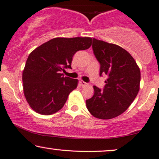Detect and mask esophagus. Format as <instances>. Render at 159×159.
Listing matches in <instances>:
<instances>
[{"label": "esophagus", "mask_w": 159, "mask_h": 159, "mask_svg": "<svg viewBox=\"0 0 159 159\" xmlns=\"http://www.w3.org/2000/svg\"><path fill=\"white\" fill-rule=\"evenodd\" d=\"M80 86H86L87 84H88L87 83L84 81V80H80Z\"/></svg>", "instance_id": "esophagus-1"}]
</instances>
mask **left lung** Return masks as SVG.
<instances>
[{
    "label": "left lung",
    "mask_w": 159,
    "mask_h": 159,
    "mask_svg": "<svg viewBox=\"0 0 159 159\" xmlns=\"http://www.w3.org/2000/svg\"><path fill=\"white\" fill-rule=\"evenodd\" d=\"M93 52L100 64L99 75L107 76L104 89L93 86L94 93L86 107L93 117L102 120L124 112L140 89V71L129 53L117 44L93 39Z\"/></svg>",
    "instance_id": "left-lung-1"
}]
</instances>
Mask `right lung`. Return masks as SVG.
<instances>
[{"instance_id":"obj_1","label":"right lung","mask_w":159,"mask_h":159,"mask_svg":"<svg viewBox=\"0 0 159 159\" xmlns=\"http://www.w3.org/2000/svg\"><path fill=\"white\" fill-rule=\"evenodd\" d=\"M90 37H57L42 44L30 53L24 69V93L33 110L49 115L62 108L78 80L64 77L62 71L71 68L72 57L90 48Z\"/></svg>"}]
</instances>
